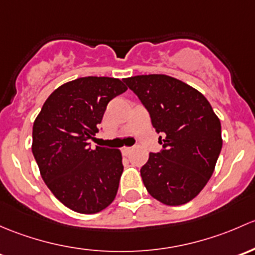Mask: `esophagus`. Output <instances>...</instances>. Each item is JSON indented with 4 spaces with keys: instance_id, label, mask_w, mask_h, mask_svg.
Wrapping results in <instances>:
<instances>
[{
    "instance_id": "34e87169",
    "label": "esophagus",
    "mask_w": 255,
    "mask_h": 255,
    "mask_svg": "<svg viewBox=\"0 0 255 255\" xmlns=\"http://www.w3.org/2000/svg\"><path fill=\"white\" fill-rule=\"evenodd\" d=\"M130 152H131V147L125 146V147H123V148H122V153L124 154V156H128V154L130 153Z\"/></svg>"
}]
</instances>
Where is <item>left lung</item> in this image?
Instances as JSON below:
<instances>
[{"mask_svg": "<svg viewBox=\"0 0 255 255\" xmlns=\"http://www.w3.org/2000/svg\"><path fill=\"white\" fill-rule=\"evenodd\" d=\"M123 81L163 133L162 149L151 152L140 170L147 191L169 206L189 203L209 182L221 152L219 118L200 92L177 78L142 75Z\"/></svg>", "mask_w": 255, "mask_h": 255, "instance_id": "8db88e82", "label": "left lung"}]
</instances>
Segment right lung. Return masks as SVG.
I'll return each instance as SVG.
<instances>
[{
    "instance_id": "right-lung-1",
    "label": "right lung",
    "mask_w": 255,
    "mask_h": 255,
    "mask_svg": "<svg viewBox=\"0 0 255 255\" xmlns=\"http://www.w3.org/2000/svg\"><path fill=\"white\" fill-rule=\"evenodd\" d=\"M112 77H81L55 89L33 125V151L45 184L65 206L96 214L113 203L119 188V149L91 148L107 106L127 91Z\"/></svg>"
}]
</instances>
